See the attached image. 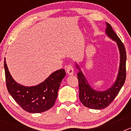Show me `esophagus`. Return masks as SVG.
Instances as JSON below:
<instances>
[{
	"label": "esophagus",
	"mask_w": 131,
	"mask_h": 131,
	"mask_svg": "<svg viewBox=\"0 0 131 131\" xmlns=\"http://www.w3.org/2000/svg\"><path fill=\"white\" fill-rule=\"evenodd\" d=\"M66 71L68 75H73L74 73V69L71 65H68V66L66 67Z\"/></svg>",
	"instance_id": "esophagus-1"
}]
</instances>
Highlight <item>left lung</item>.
Listing matches in <instances>:
<instances>
[{
    "label": "left lung",
    "instance_id": "obj_1",
    "mask_svg": "<svg viewBox=\"0 0 131 131\" xmlns=\"http://www.w3.org/2000/svg\"><path fill=\"white\" fill-rule=\"evenodd\" d=\"M106 33L108 37L117 42L121 56L119 71L115 83L113 84L112 87L107 89V91L103 92L94 91L90 86L83 74L77 66V68L79 69V72L77 73V79L79 81L80 101L81 102L82 104L85 107L93 110L104 109L110 104L118 94L123 85L124 84L126 79L127 55L125 48L122 41L114 32L112 26L108 23H106Z\"/></svg>",
    "mask_w": 131,
    "mask_h": 131
}]
</instances>
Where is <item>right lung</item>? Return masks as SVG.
<instances>
[{
  "mask_svg": "<svg viewBox=\"0 0 131 131\" xmlns=\"http://www.w3.org/2000/svg\"><path fill=\"white\" fill-rule=\"evenodd\" d=\"M6 84L15 101L29 113H41L51 108L58 96L60 83L66 75L65 70L59 69L37 86L27 87L16 83L9 73L4 60Z\"/></svg>",
  "mask_w": 131,
  "mask_h": 131,
  "instance_id": "obj_1",
  "label": "right lung"
}]
</instances>
